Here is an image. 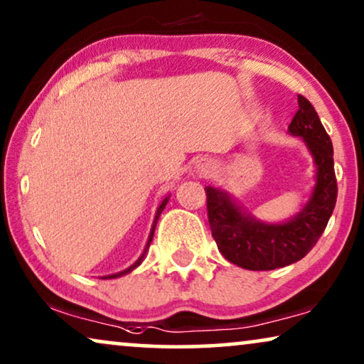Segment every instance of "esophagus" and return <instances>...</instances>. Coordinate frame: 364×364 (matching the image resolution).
Listing matches in <instances>:
<instances>
[{
    "label": "esophagus",
    "instance_id": "obj_1",
    "mask_svg": "<svg viewBox=\"0 0 364 364\" xmlns=\"http://www.w3.org/2000/svg\"><path fill=\"white\" fill-rule=\"evenodd\" d=\"M208 163H205V161H200V164H198V169H200L201 173H208Z\"/></svg>",
    "mask_w": 364,
    "mask_h": 364
}]
</instances>
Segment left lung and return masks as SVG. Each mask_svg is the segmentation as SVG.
I'll use <instances>...</instances> for the list:
<instances>
[{
	"label": "left lung",
	"mask_w": 364,
	"mask_h": 364,
	"mask_svg": "<svg viewBox=\"0 0 364 364\" xmlns=\"http://www.w3.org/2000/svg\"><path fill=\"white\" fill-rule=\"evenodd\" d=\"M299 109L288 126L301 136L316 166L311 198L301 211L284 223H263L241 210L226 191L206 186V208L211 235L218 250L232 264L251 271L283 268L304 258L316 241L336 205L333 144L313 105L298 95Z\"/></svg>",
	"instance_id": "left-lung-1"
}]
</instances>
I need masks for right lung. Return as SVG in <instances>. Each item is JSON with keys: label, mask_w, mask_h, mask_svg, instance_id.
<instances>
[{"label": "right lung", "mask_w": 364, "mask_h": 364, "mask_svg": "<svg viewBox=\"0 0 364 364\" xmlns=\"http://www.w3.org/2000/svg\"><path fill=\"white\" fill-rule=\"evenodd\" d=\"M168 200H169V196H166L163 200V203L161 205H159V208H158V211H156V216H154V221H153V226H151V232H149V238H148V243H146V248H144V253L139 256L138 258V261L134 264H132L129 266V268H126V269H123V271H119V273H114V274H108V276H103V279H111V278H119V276H123V274H128V273H132V271L136 268V266H139L141 264V261L144 259V255H146V250L149 248V245H151V240H153V235H154V228H156V223H158V218H159V215H161L163 213V210H164V206H166V203H168Z\"/></svg>", "instance_id": "right-lung-1"}]
</instances>
